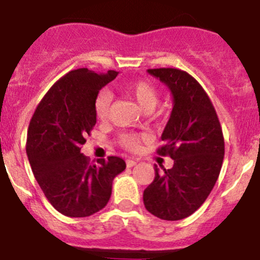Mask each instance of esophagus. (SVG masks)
<instances>
[{"label": "esophagus", "instance_id": "esophagus-1", "mask_svg": "<svg viewBox=\"0 0 260 260\" xmlns=\"http://www.w3.org/2000/svg\"><path fill=\"white\" fill-rule=\"evenodd\" d=\"M135 165H136L135 160H133V159L126 160V167H127V168H133V167H135Z\"/></svg>", "mask_w": 260, "mask_h": 260}]
</instances>
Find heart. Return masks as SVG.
I'll return each instance as SVG.
<instances>
[{
    "label": "heart",
    "instance_id": "1",
    "mask_svg": "<svg viewBox=\"0 0 260 260\" xmlns=\"http://www.w3.org/2000/svg\"><path fill=\"white\" fill-rule=\"evenodd\" d=\"M119 89L146 112L154 110L155 106L159 103V90L146 80L127 82V84L120 85ZM111 104L112 95L110 91L103 90L98 93V96L95 98V103H93V109H95V114L99 120L105 121L109 119ZM141 139L143 136L138 135V134H122L120 136V143L125 149L136 150L140 145Z\"/></svg>",
    "mask_w": 260,
    "mask_h": 260
}]
</instances>
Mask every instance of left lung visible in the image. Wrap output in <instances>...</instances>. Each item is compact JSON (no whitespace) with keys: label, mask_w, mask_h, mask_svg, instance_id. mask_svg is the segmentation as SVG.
<instances>
[{"label":"left lung","mask_w":260,"mask_h":260,"mask_svg":"<svg viewBox=\"0 0 260 260\" xmlns=\"http://www.w3.org/2000/svg\"><path fill=\"white\" fill-rule=\"evenodd\" d=\"M151 76L167 85L173 110L162 131L157 154L174 160L144 190V205L162 220H180L202 207L213 190L224 159L220 122L209 96L188 72L179 69H149Z\"/></svg>","instance_id":"left-lung-1"}]
</instances>
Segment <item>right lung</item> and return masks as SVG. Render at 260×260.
I'll list each match as a JSON object with an SVG mask.
<instances>
[{
	"instance_id": "1",
	"label": "right lung",
	"mask_w": 260,
	"mask_h": 260,
	"mask_svg": "<svg viewBox=\"0 0 260 260\" xmlns=\"http://www.w3.org/2000/svg\"><path fill=\"white\" fill-rule=\"evenodd\" d=\"M117 74L70 71L53 84L32 115L26 143L32 173L51 205L70 218L90 216L105 208L112 180L126 168L121 157L90 164L81 154L96 124L95 98Z\"/></svg>"
}]
</instances>
